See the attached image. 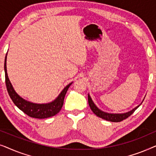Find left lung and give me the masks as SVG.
<instances>
[{
    "label": "left lung",
    "mask_w": 156,
    "mask_h": 156,
    "mask_svg": "<svg viewBox=\"0 0 156 156\" xmlns=\"http://www.w3.org/2000/svg\"><path fill=\"white\" fill-rule=\"evenodd\" d=\"M144 100H143V101H144ZM143 101L140 103V104L143 103ZM88 102H89V105L90 106L91 109L93 112L94 114L97 115L98 117H100V118L104 119V120L112 121V122H120V121L127 119L128 117L131 116V115L140 106V104H139V105L134 108L133 109H132L130 111V112H128L126 113H123V114H111V113L103 112L102 110L99 109V108L96 106V104L94 103L93 100L91 99L90 95H89V94H88Z\"/></svg>",
    "instance_id": "1"
}]
</instances>
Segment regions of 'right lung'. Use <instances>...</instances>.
I'll use <instances>...</instances> for the list:
<instances>
[{"label": "right lung", "mask_w": 156, "mask_h": 156, "mask_svg": "<svg viewBox=\"0 0 156 156\" xmlns=\"http://www.w3.org/2000/svg\"><path fill=\"white\" fill-rule=\"evenodd\" d=\"M7 55L6 53L5 57V63H4V70H5V84L7 90L10 97L13 101L17 107L23 111L27 116L36 119H46L49 117L53 116L59 112L63 106L64 99L67 91L73 82H71L67 86H66L58 97L54 101L47 104H35L27 101L19 96L13 89V87L10 82L7 73V68H6V59H7Z\"/></svg>", "instance_id": "right-lung-1"}]
</instances>
